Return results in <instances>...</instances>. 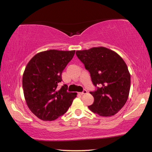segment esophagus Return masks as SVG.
Segmentation results:
<instances>
[{"label":"esophagus","mask_w":152,"mask_h":152,"mask_svg":"<svg viewBox=\"0 0 152 152\" xmlns=\"http://www.w3.org/2000/svg\"><path fill=\"white\" fill-rule=\"evenodd\" d=\"M87 93H88V91H87V90H86V89H84L82 92H80V94L83 95H84V94H87Z\"/></svg>","instance_id":"34e87169"}]
</instances>
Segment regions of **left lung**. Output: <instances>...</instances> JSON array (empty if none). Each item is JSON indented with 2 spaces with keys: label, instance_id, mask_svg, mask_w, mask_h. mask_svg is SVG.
Masks as SVG:
<instances>
[{
  "label": "left lung",
  "instance_id": "1",
  "mask_svg": "<svg viewBox=\"0 0 152 152\" xmlns=\"http://www.w3.org/2000/svg\"><path fill=\"white\" fill-rule=\"evenodd\" d=\"M76 54L96 87L90 92L94 102L88 108L101 116L114 115L125 105L129 94L131 76L127 64L117 53L104 47L76 51Z\"/></svg>",
  "mask_w": 152,
  "mask_h": 152
}]
</instances>
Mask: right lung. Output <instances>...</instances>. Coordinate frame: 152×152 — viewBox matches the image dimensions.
I'll use <instances>...</instances> for the list:
<instances>
[{"mask_svg":"<svg viewBox=\"0 0 152 152\" xmlns=\"http://www.w3.org/2000/svg\"><path fill=\"white\" fill-rule=\"evenodd\" d=\"M75 50H50L32 58L23 75V89L30 110L44 121H53L65 113L76 93L68 92L67 85L58 89L62 72L74 57Z\"/></svg>","mask_w":152,"mask_h":152,"instance_id":"add662e5","label":"right lung"}]
</instances>
